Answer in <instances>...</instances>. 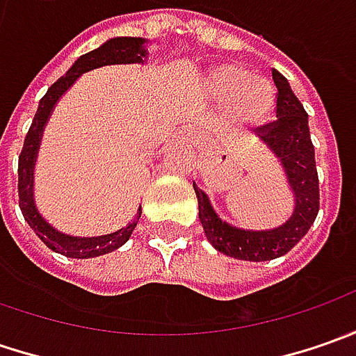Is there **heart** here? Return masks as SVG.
Instances as JSON below:
<instances>
[{"mask_svg": "<svg viewBox=\"0 0 356 356\" xmlns=\"http://www.w3.org/2000/svg\"><path fill=\"white\" fill-rule=\"evenodd\" d=\"M202 90L216 106L229 111L238 127H257L275 108V90L238 63H220L202 76Z\"/></svg>", "mask_w": 356, "mask_h": 356, "instance_id": "b5f03b06", "label": "heart"}]
</instances>
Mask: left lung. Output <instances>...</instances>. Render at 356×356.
<instances>
[{
	"instance_id": "obj_1",
	"label": "left lung",
	"mask_w": 356,
	"mask_h": 356,
	"mask_svg": "<svg viewBox=\"0 0 356 356\" xmlns=\"http://www.w3.org/2000/svg\"><path fill=\"white\" fill-rule=\"evenodd\" d=\"M277 87V120L257 129L261 143L277 156L293 194L289 220L273 229H241L224 222L204 190L194 184L198 196V216L204 234L218 252L243 261H269L293 250L313 226L319 212V178L315 148L309 134V117L289 87L287 79L273 69Z\"/></svg>"
}]
</instances>
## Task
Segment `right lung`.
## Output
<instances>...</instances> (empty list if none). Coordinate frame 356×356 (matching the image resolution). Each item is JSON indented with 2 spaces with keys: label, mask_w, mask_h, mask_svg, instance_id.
Returning <instances> with one entry per match:
<instances>
[{
  "label": "right lung",
  "mask_w": 356,
  "mask_h": 356,
  "mask_svg": "<svg viewBox=\"0 0 356 356\" xmlns=\"http://www.w3.org/2000/svg\"><path fill=\"white\" fill-rule=\"evenodd\" d=\"M146 43H148V39H143V37H113V39L104 41L101 47L81 55L73 63V67L59 81H55L45 92V97L39 101L31 129L25 136L23 150L19 154V170H17L19 172V184H17V188H19V208L25 222L31 226V229L37 234V238L53 252L67 255V257H75V259H89V257H99L104 253L115 252L129 241L138 220H140L143 208H138V212L134 216V220H130L129 226L120 227L118 232H113V234L99 236V238L67 236V234H63V232L51 226L37 210L33 196V174L41 138H43V130L47 127L55 104L59 103L63 95L75 85L79 76L83 73H89L92 69H99L104 65H144L146 57H148Z\"/></svg>",
  "instance_id": "obj_1"
}]
</instances>
